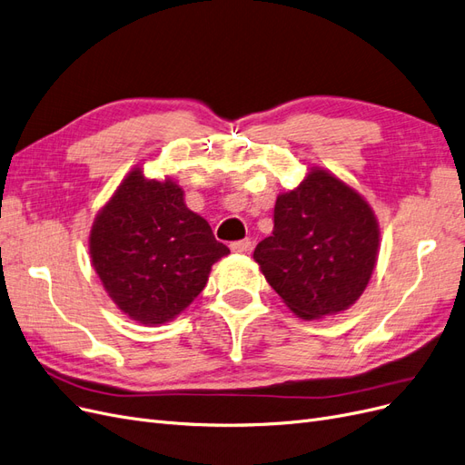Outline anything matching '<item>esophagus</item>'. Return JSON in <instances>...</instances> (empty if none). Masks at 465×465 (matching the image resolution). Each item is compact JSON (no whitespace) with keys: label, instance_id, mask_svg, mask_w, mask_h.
Here are the masks:
<instances>
[{"label":"esophagus","instance_id":"1","mask_svg":"<svg viewBox=\"0 0 465 465\" xmlns=\"http://www.w3.org/2000/svg\"><path fill=\"white\" fill-rule=\"evenodd\" d=\"M230 249H232L233 252L245 254V252L251 251V239H242V242H233V243L230 245Z\"/></svg>","mask_w":465,"mask_h":465}]
</instances>
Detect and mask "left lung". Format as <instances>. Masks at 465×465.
Returning a JSON list of instances; mask_svg holds the SVG:
<instances>
[{
  "instance_id": "8db88e82",
  "label": "left lung",
  "mask_w": 465,
  "mask_h": 465,
  "mask_svg": "<svg viewBox=\"0 0 465 465\" xmlns=\"http://www.w3.org/2000/svg\"><path fill=\"white\" fill-rule=\"evenodd\" d=\"M379 249V220L363 194L312 166L302 183L276 197L272 235L252 259L292 312L319 321L363 295Z\"/></svg>"
}]
</instances>
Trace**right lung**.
I'll list each match as a JSON object with an SVG mask.
<instances>
[{"instance_id":"obj_1","label":"right lung","mask_w":465,"mask_h":465,"mask_svg":"<svg viewBox=\"0 0 465 465\" xmlns=\"http://www.w3.org/2000/svg\"><path fill=\"white\" fill-rule=\"evenodd\" d=\"M88 254L115 307L134 322L160 326L194 302L230 249L187 208L182 185L148 179L134 166L94 216Z\"/></svg>"}]
</instances>
